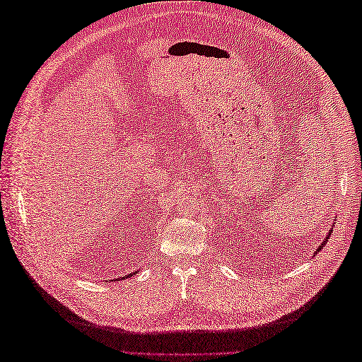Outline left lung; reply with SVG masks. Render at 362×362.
<instances>
[{
  "label": "left lung",
  "mask_w": 362,
  "mask_h": 362,
  "mask_svg": "<svg viewBox=\"0 0 362 362\" xmlns=\"http://www.w3.org/2000/svg\"><path fill=\"white\" fill-rule=\"evenodd\" d=\"M329 235H332V230H329V232H328V235H327V238H325V241H324V243H322V244L319 245V247H317V250H316V253H317V252H319V250H320L322 247H324V245H325V243H327V241L329 240Z\"/></svg>",
  "instance_id": "8db88e82"
}]
</instances>
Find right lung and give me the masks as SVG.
I'll return each instance as SVG.
<instances>
[{
  "mask_svg": "<svg viewBox=\"0 0 362 362\" xmlns=\"http://www.w3.org/2000/svg\"><path fill=\"white\" fill-rule=\"evenodd\" d=\"M134 274H136V272H134ZM134 274H129V275H124V276H122V279H127V276H132Z\"/></svg>",
  "mask_w": 362,
  "mask_h": 362,
  "instance_id": "1",
  "label": "right lung"
}]
</instances>
